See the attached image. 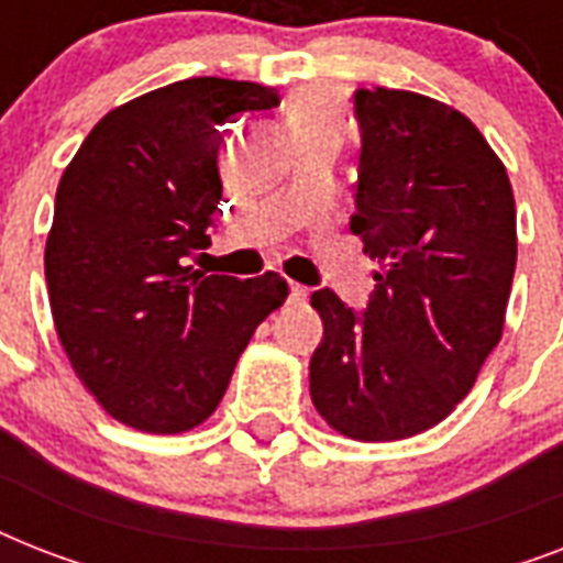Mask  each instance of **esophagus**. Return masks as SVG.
<instances>
[{
	"instance_id": "34e87169",
	"label": "esophagus",
	"mask_w": 563,
	"mask_h": 563,
	"mask_svg": "<svg viewBox=\"0 0 563 563\" xmlns=\"http://www.w3.org/2000/svg\"><path fill=\"white\" fill-rule=\"evenodd\" d=\"M307 286H300V283H289V303H303L307 300Z\"/></svg>"
}]
</instances>
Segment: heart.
<instances>
[{
	"label": "heart",
	"mask_w": 563,
	"mask_h": 563,
	"mask_svg": "<svg viewBox=\"0 0 563 563\" xmlns=\"http://www.w3.org/2000/svg\"><path fill=\"white\" fill-rule=\"evenodd\" d=\"M324 122H335L333 108L330 104H303L295 117V125L309 128V125H324Z\"/></svg>",
	"instance_id": "obj_1"
}]
</instances>
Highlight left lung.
<instances>
[{"mask_svg":"<svg viewBox=\"0 0 563 563\" xmlns=\"http://www.w3.org/2000/svg\"><path fill=\"white\" fill-rule=\"evenodd\" d=\"M360 180L351 230L376 260L365 309L312 291L321 418L356 441L435 427L471 391L506 321L517 265L506 166L459 110L406 90L353 92Z\"/></svg>","mask_w":563,"mask_h":563,"instance_id":"left-lung-1","label":"left lung"}]
</instances>
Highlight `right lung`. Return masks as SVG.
<instances>
[{
	"mask_svg": "<svg viewBox=\"0 0 563 563\" xmlns=\"http://www.w3.org/2000/svg\"><path fill=\"white\" fill-rule=\"evenodd\" d=\"M274 87L187 78L110 110L57 184L46 286L57 339L108 415L175 435L216 411L280 274L192 272L221 201L228 128L274 110Z\"/></svg>",
	"mask_w": 563,
	"mask_h": 563,
	"instance_id": "1",
	"label": "right lung"
}]
</instances>
